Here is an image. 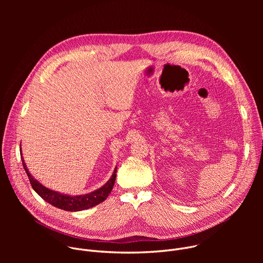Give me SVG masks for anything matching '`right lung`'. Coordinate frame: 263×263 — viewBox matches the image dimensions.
<instances>
[{"instance_id":"add662e5","label":"right lung","mask_w":263,"mask_h":263,"mask_svg":"<svg viewBox=\"0 0 263 263\" xmlns=\"http://www.w3.org/2000/svg\"><path fill=\"white\" fill-rule=\"evenodd\" d=\"M22 162H23V166L28 175L29 181L32 185V189L37 193L42 199H44L46 202L50 203L51 205L66 210V211H80V210H84V209H88L91 208L100 203H102L103 201L106 200V198L109 196V194L111 193L112 189H114V185L116 182V178H117V168L115 170L114 174H112L111 178L109 179V181L103 185L101 189L84 195V196H76V197H70L67 195H62L60 193L51 191L47 187H45L44 185H42L39 181L35 180L31 174L29 173L25 161L22 157Z\"/></svg>"}]
</instances>
